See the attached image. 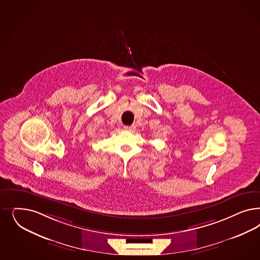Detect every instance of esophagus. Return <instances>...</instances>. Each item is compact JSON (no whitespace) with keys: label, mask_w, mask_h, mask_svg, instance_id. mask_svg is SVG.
<instances>
[{"label":"esophagus","mask_w":260,"mask_h":260,"mask_svg":"<svg viewBox=\"0 0 260 260\" xmlns=\"http://www.w3.org/2000/svg\"><path fill=\"white\" fill-rule=\"evenodd\" d=\"M123 128H124V130L126 131H133L135 129L134 125H125L123 126Z\"/></svg>","instance_id":"esophagus-1"}]
</instances>
